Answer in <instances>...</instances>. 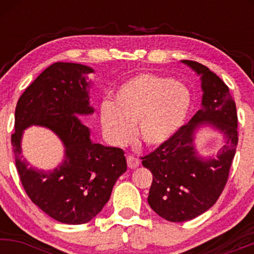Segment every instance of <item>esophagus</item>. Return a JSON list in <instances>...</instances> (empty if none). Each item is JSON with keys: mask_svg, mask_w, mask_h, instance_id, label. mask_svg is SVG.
I'll return each instance as SVG.
<instances>
[{"mask_svg": "<svg viewBox=\"0 0 254 254\" xmlns=\"http://www.w3.org/2000/svg\"><path fill=\"white\" fill-rule=\"evenodd\" d=\"M127 166H129V168H131V170L138 167V165H139V160L133 155H127Z\"/></svg>", "mask_w": 254, "mask_h": 254, "instance_id": "esophagus-1", "label": "esophagus"}]
</instances>
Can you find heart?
Segmentation results:
<instances>
[{"instance_id":"b5f03b06","label":"heart","mask_w":254,"mask_h":254,"mask_svg":"<svg viewBox=\"0 0 254 254\" xmlns=\"http://www.w3.org/2000/svg\"><path fill=\"white\" fill-rule=\"evenodd\" d=\"M191 93L182 82L156 74H139L119 87L113 104L104 103L100 119L112 143L127 144L137 125L139 141L148 147L170 141L189 115Z\"/></svg>"}]
</instances>
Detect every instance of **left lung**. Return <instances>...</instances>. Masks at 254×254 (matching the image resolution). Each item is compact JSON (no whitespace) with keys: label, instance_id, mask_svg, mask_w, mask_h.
<instances>
[{"label":"left lung","instance_id":"obj_1","mask_svg":"<svg viewBox=\"0 0 254 254\" xmlns=\"http://www.w3.org/2000/svg\"><path fill=\"white\" fill-rule=\"evenodd\" d=\"M200 75L202 109L180 127L170 141L141 157L153 174L148 203L159 216L184 222L210 209L222 193L238 145L235 101L227 84L203 64L183 61ZM209 124L224 133L225 144L214 159H203L194 149V131Z\"/></svg>","mask_w":254,"mask_h":254}]
</instances>
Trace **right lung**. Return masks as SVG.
I'll return each instance as SVG.
<instances>
[{"mask_svg":"<svg viewBox=\"0 0 254 254\" xmlns=\"http://www.w3.org/2000/svg\"><path fill=\"white\" fill-rule=\"evenodd\" d=\"M90 72L93 69L82 64L54 63L26 88L15 109L11 145L22 186L38 208L66 224L97 216L127 171L124 151L93 143L89 129L76 117L94 112L87 90ZM31 125L49 127L63 139L64 160L55 170L32 168L21 155L22 132Z\"/></svg>","mask_w":254,"mask_h":254,"instance_id":"obj_1","label":"right lung"}]
</instances>
